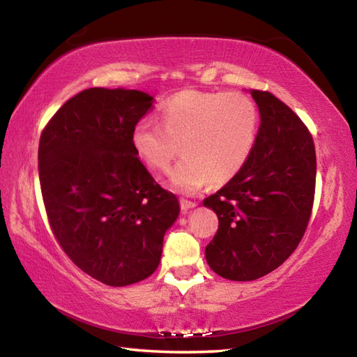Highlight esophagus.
I'll use <instances>...</instances> for the list:
<instances>
[{
    "label": "esophagus",
    "instance_id": "obj_1",
    "mask_svg": "<svg viewBox=\"0 0 357 357\" xmlns=\"http://www.w3.org/2000/svg\"><path fill=\"white\" fill-rule=\"evenodd\" d=\"M179 204H181V209H183V211H189V209H192V208H195V206H197V203H195V202L185 200V198H181V200H179Z\"/></svg>",
    "mask_w": 357,
    "mask_h": 357
}]
</instances>
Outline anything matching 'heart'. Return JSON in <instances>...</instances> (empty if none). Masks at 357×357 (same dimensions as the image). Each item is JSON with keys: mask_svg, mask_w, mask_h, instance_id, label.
Instances as JSON below:
<instances>
[{"mask_svg": "<svg viewBox=\"0 0 357 357\" xmlns=\"http://www.w3.org/2000/svg\"><path fill=\"white\" fill-rule=\"evenodd\" d=\"M159 124L142 118L132 129V144L151 170L165 173L179 153L185 154L172 173L178 190L195 192L225 184L249 162L259 132L255 102L243 93L183 91L162 107Z\"/></svg>", "mask_w": 357, "mask_h": 357, "instance_id": "b5f03b06", "label": "heart"}]
</instances>
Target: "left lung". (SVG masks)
Returning a JSON list of instances; mask_svg holds the SVG:
<instances>
[{
	"label": "left lung",
	"instance_id": "1",
	"mask_svg": "<svg viewBox=\"0 0 357 357\" xmlns=\"http://www.w3.org/2000/svg\"><path fill=\"white\" fill-rule=\"evenodd\" d=\"M261 124L249 162L204 200L219 217L206 261L223 279L247 282L273 273L299 245L315 200L312 134L269 91L250 89Z\"/></svg>",
	"mask_w": 357,
	"mask_h": 357
}]
</instances>
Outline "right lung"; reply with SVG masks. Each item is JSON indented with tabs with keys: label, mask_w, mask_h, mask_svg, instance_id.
<instances>
[{
	"label": "right lung",
	"mask_w": 357,
	"mask_h": 357,
	"mask_svg": "<svg viewBox=\"0 0 357 357\" xmlns=\"http://www.w3.org/2000/svg\"><path fill=\"white\" fill-rule=\"evenodd\" d=\"M137 89L89 88L53 114L39 140L48 223L75 266L108 287L144 280L159 266L179 214L137 157L132 129L153 110Z\"/></svg>",
	"instance_id": "right-lung-1"
}]
</instances>
